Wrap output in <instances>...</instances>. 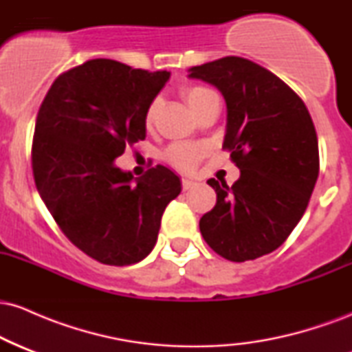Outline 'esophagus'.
<instances>
[{"instance_id": "1", "label": "esophagus", "mask_w": 352, "mask_h": 352, "mask_svg": "<svg viewBox=\"0 0 352 352\" xmlns=\"http://www.w3.org/2000/svg\"><path fill=\"white\" fill-rule=\"evenodd\" d=\"M195 182L193 180H190V179H182V187H184V190H190V188H193L195 187Z\"/></svg>"}]
</instances>
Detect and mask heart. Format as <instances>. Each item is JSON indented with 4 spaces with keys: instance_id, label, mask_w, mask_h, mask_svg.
Returning a JSON list of instances; mask_svg holds the SVG:
<instances>
[{
    "instance_id": "heart-1",
    "label": "heart",
    "mask_w": 352,
    "mask_h": 352,
    "mask_svg": "<svg viewBox=\"0 0 352 352\" xmlns=\"http://www.w3.org/2000/svg\"><path fill=\"white\" fill-rule=\"evenodd\" d=\"M212 94H215V92L205 86H188L184 89V98L193 112H195L200 104ZM157 112H159V100H153L151 106L147 107V111H145V125H147V127H152L153 122H155ZM201 153H204V151H201L200 145L177 144L172 145V147L165 152V157H167L168 162L175 165L177 168L190 170V168L195 167L197 162H199Z\"/></svg>"
}]
</instances>
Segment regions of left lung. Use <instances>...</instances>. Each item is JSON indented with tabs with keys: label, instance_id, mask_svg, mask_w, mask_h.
I'll list each match as a JSON object with an SVG mask.
<instances>
[{
	"label": "left lung",
	"instance_id": "left-lung-1",
	"mask_svg": "<svg viewBox=\"0 0 352 352\" xmlns=\"http://www.w3.org/2000/svg\"><path fill=\"white\" fill-rule=\"evenodd\" d=\"M188 72L223 96V148L240 168L232 187L207 182L217 205L200 218L201 236L236 263L272 253L301 220L318 180V137L308 109L292 87L253 60L227 56Z\"/></svg>",
	"mask_w": 352,
	"mask_h": 352
}]
</instances>
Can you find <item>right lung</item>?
<instances>
[{
  "label": "right lung",
  "mask_w": 352,
  "mask_h": 352,
  "mask_svg": "<svg viewBox=\"0 0 352 352\" xmlns=\"http://www.w3.org/2000/svg\"><path fill=\"white\" fill-rule=\"evenodd\" d=\"M168 78L91 59L52 82L36 117V188L64 235L104 265L144 260L182 190L164 165L134 179L114 162L145 139V111Z\"/></svg>",
  "instance_id": "right-lung-1"
}]
</instances>
